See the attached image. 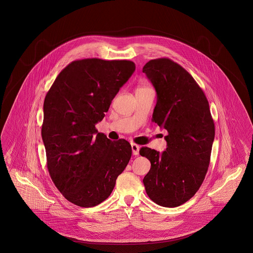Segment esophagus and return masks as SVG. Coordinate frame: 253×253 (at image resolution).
Here are the masks:
<instances>
[{
  "label": "esophagus",
  "instance_id": "34e87169",
  "mask_svg": "<svg viewBox=\"0 0 253 253\" xmlns=\"http://www.w3.org/2000/svg\"><path fill=\"white\" fill-rule=\"evenodd\" d=\"M131 150H132V154L133 155H138L139 154V150H140V146L136 143H131Z\"/></svg>",
  "mask_w": 253,
  "mask_h": 253
}]
</instances>
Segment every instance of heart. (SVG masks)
Masks as SVG:
<instances>
[{
  "label": "heart",
  "instance_id": "obj_1",
  "mask_svg": "<svg viewBox=\"0 0 253 253\" xmlns=\"http://www.w3.org/2000/svg\"><path fill=\"white\" fill-rule=\"evenodd\" d=\"M144 88H148L147 86H139L138 88H137V90H140V89H144Z\"/></svg>",
  "mask_w": 253,
  "mask_h": 253
}]
</instances>
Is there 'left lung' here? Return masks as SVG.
<instances>
[{
    "label": "left lung",
    "mask_w": 253,
    "mask_h": 253,
    "mask_svg": "<svg viewBox=\"0 0 253 253\" xmlns=\"http://www.w3.org/2000/svg\"><path fill=\"white\" fill-rule=\"evenodd\" d=\"M157 94L152 121L168 131L163 154L142 147L151 162L143 178L154 203L175 208L198 191L210 167L215 124L202 88L185 68L169 58L150 60L142 68Z\"/></svg>",
    "instance_id": "left-lung-1"
}]
</instances>
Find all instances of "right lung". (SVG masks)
I'll return each instance as SVG.
<instances>
[{"label":"right lung","mask_w":253,"mask_h":253,"mask_svg":"<svg viewBox=\"0 0 253 253\" xmlns=\"http://www.w3.org/2000/svg\"><path fill=\"white\" fill-rule=\"evenodd\" d=\"M134 70L129 60H75L45 95L41 132L47 169L56 188L79 207H95L110 197L130 159L129 142L96 135L95 124Z\"/></svg>","instance_id":"obj_1"}]
</instances>
